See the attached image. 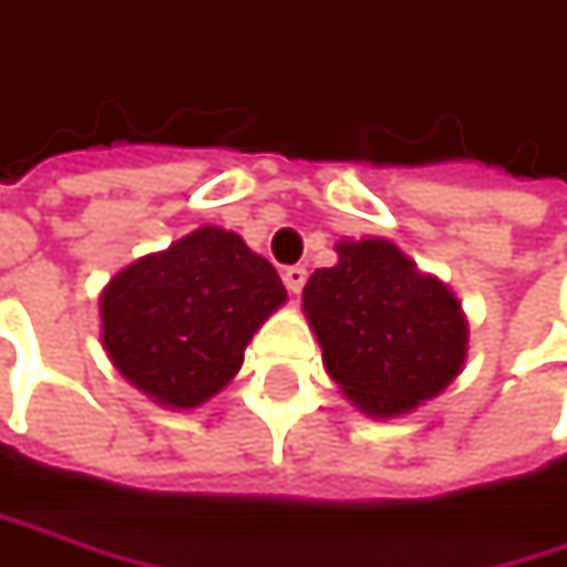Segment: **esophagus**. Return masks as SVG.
<instances>
[{"instance_id":"esophagus-1","label":"esophagus","mask_w":567,"mask_h":567,"mask_svg":"<svg viewBox=\"0 0 567 567\" xmlns=\"http://www.w3.org/2000/svg\"><path fill=\"white\" fill-rule=\"evenodd\" d=\"M282 282L291 295H298V291L305 288V282H308V272H305L301 266H288V269L282 272Z\"/></svg>"}]
</instances>
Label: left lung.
Segmentation results:
<instances>
[{
	"instance_id": "obj_1",
	"label": "left lung",
	"mask_w": 567,
	"mask_h": 567,
	"mask_svg": "<svg viewBox=\"0 0 567 567\" xmlns=\"http://www.w3.org/2000/svg\"><path fill=\"white\" fill-rule=\"evenodd\" d=\"M334 249L337 266L315 269L301 291L324 370L363 415H409L464 370V308L389 239H340Z\"/></svg>"
}]
</instances>
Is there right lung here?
Returning <instances> with one entry per match:
<instances>
[{
    "instance_id": "obj_1",
    "label": "right lung",
    "mask_w": 567,
    "mask_h": 567,
    "mask_svg": "<svg viewBox=\"0 0 567 567\" xmlns=\"http://www.w3.org/2000/svg\"><path fill=\"white\" fill-rule=\"evenodd\" d=\"M285 301L272 262L243 236L207 224L106 282L100 340L152 402L197 409L239 373L246 343Z\"/></svg>"
}]
</instances>
